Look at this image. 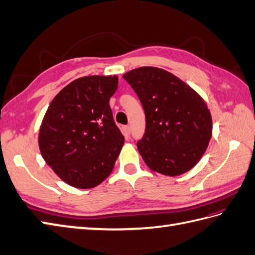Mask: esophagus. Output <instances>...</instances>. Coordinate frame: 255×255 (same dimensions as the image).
<instances>
[{"label": "esophagus", "mask_w": 255, "mask_h": 255, "mask_svg": "<svg viewBox=\"0 0 255 255\" xmlns=\"http://www.w3.org/2000/svg\"><path fill=\"white\" fill-rule=\"evenodd\" d=\"M122 133L124 135V137H126V139H128L129 135H131V128H129V127H123Z\"/></svg>", "instance_id": "obj_1"}]
</instances>
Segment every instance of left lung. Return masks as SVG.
Segmentation results:
<instances>
[{
	"mask_svg": "<svg viewBox=\"0 0 255 255\" xmlns=\"http://www.w3.org/2000/svg\"><path fill=\"white\" fill-rule=\"evenodd\" d=\"M123 79L138 96L146 127L137 149L151 170L169 176L192 169L212 136V119L203 99L174 74L140 67Z\"/></svg>",
	"mask_w": 255,
	"mask_h": 255,
	"instance_id": "8db88e82",
	"label": "left lung"
}]
</instances>
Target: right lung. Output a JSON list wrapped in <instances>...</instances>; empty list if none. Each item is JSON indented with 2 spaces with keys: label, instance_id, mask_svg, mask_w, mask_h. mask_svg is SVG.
Listing matches in <instances>:
<instances>
[{
  "label": "right lung",
  "instance_id": "1",
  "mask_svg": "<svg viewBox=\"0 0 255 255\" xmlns=\"http://www.w3.org/2000/svg\"><path fill=\"white\" fill-rule=\"evenodd\" d=\"M117 88L116 76L79 78L49 104L40 128V150L73 187H95L114 169L124 142L109 105Z\"/></svg>",
  "mask_w": 255,
  "mask_h": 255
}]
</instances>
